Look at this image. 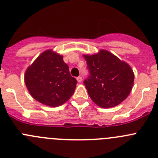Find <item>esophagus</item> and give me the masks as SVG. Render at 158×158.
<instances>
[{
	"instance_id": "34e87169",
	"label": "esophagus",
	"mask_w": 158,
	"mask_h": 158,
	"mask_svg": "<svg viewBox=\"0 0 158 158\" xmlns=\"http://www.w3.org/2000/svg\"><path fill=\"white\" fill-rule=\"evenodd\" d=\"M76 79H77L78 82H81L82 81V78L81 77V76H79V77L76 78Z\"/></svg>"
}]
</instances>
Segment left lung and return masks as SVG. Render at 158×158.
I'll list each match as a JSON object with an SVG mask.
<instances>
[{"instance_id": "left-lung-1", "label": "left lung", "mask_w": 158, "mask_h": 158, "mask_svg": "<svg viewBox=\"0 0 158 158\" xmlns=\"http://www.w3.org/2000/svg\"><path fill=\"white\" fill-rule=\"evenodd\" d=\"M83 57L89 71L84 84L92 101L102 108L115 107L125 101L134 82L129 64L105 50Z\"/></svg>"}]
</instances>
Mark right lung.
<instances>
[{"instance_id":"right-lung-1","label":"right lung","mask_w":158,"mask_h":158,"mask_svg":"<svg viewBox=\"0 0 158 158\" xmlns=\"http://www.w3.org/2000/svg\"><path fill=\"white\" fill-rule=\"evenodd\" d=\"M25 83L33 98L49 107H58L69 100L77 81L69 72L63 56L48 50L28 67Z\"/></svg>"}]
</instances>
